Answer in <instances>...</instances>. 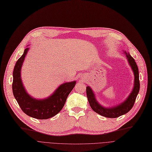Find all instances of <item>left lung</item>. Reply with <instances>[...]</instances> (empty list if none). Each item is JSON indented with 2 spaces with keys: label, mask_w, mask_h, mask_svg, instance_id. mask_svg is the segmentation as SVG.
I'll return each mask as SVG.
<instances>
[{
  "label": "left lung",
  "mask_w": 152,
  "mask_h": 152,
  "mask_svg": "<svg viewBox=\"0 0 152 152\" xmlns=\"http://www.w3.org/2000/svg\"><path fill=\"white\" fill-rule=\"evenodd\" d=\"M124 53L126 55L127 60L130 64L132 69L133 70L135 80H134V86L132 92L131 93L130 95L123 103H121L115 107L107 108L101 106L99 103H97L96 99H95V95L92 92V90L89 86L86 87V94L87 97L88 99V101L92 109L97 113L98 114L105 116L107 118H115L120 116L123 115L127 113L129 111L135 103V99L137 96V94L140 89V81H139V69L136 63H135L134 59L131 57L129 53H127L124 52Z\"/></svg>",
  "instance_id": "obj_1"
}]
</instances>
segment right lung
I'll return each instance as SVG.
<instances>
[{
    "mask_svg": "<svg viewBox=\"0 0 152 152\" xmlns=\"http://www.w3.org/2000/svg\"><path fill=\"white\" fill-rule=\"evenodd\" d=\"M28 50V48H26L15 65L13 72V94L21 110L25 114L39 119H49L61 110L68 95L74 88L76 81L61 84L47 99L36 100L32 98L24 88L20 76L21 68Z\"/></svg>",
    "mask_w": 152,
    "mask_h": 152,
    "instance_id": "1",
    "label": "right lung"
}]
</instances>
